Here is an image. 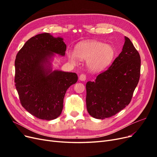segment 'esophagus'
<instances>
[{
    "label": "esophagus",
    "mask_w": 157,
    "mask_h": 157,
    "mask_svg": "<svg viewBox=\"0 0 157 157\" xmlns=\"http://www.w3.org/2000/svg\"><path fill=\"white\" fill-rule=\"evenodd\" d=\"M86 79V75H85L84 74H81L80 75L79 77V80H81V81H85Z\"/></svg>",
    "instance_id": "obj_1"
}]
</instances>
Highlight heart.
I'll return each mask as SVG.
<instances>
[{"label":"heart","instance_id":"b5f03b06","mask_svg":"<svg viewBox=\"0 0 157 157\" xmlns=\"http://www.w3.org/2000/svg\"><path fill=\"white\" fill-rule=\"evenodd\" d=\"M115 50L110 44L96 40L84 41L79 43L75 52H68V58L72 63L78 58L86 60V65L92 72H99L109 67L115 58Z\"/></svg>","mask_w":157,"mask_h":157}]
</instances>
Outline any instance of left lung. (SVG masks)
Here are the masks:
<instances>
[{
	"label": "left lung",
	"mask_w": 157,
	"mask_h": 157,
	"mask_svg": "<svg viewBox=\"0 0 157 157\" xmlns=\"http://www.w3.org/2000/svg\"><path fill=\"white\" fill-rule=\"evenodd\" d=\"M141 59L131 40L125 36L119 56L95 81L86 83V108L98 119L115 115L131 101L140 77Z\"/></svg>",
	"instance_id": "8db88e82"
}]
</instances>
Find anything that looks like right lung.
<instances>
[{
    "label": "right lung",
    "instance_id": "obj_1",
    "mask_svg": "<svg viewBox=\"0 0 157 157\" xmlns=\"http://www.w3.org/2000/svg\"><path fill=\"white\" fill-rule=\"evenodd\" d=\"M63 39L50 33L31 37L18 52L15 60V86L21 105L39 119L50 121L62 111L67 89L77 82L75 73L52 71L54 54L64 56Z\"/></svg>",
    "mask_w": 157,
    "mask_h": 157
}]
</instances>
